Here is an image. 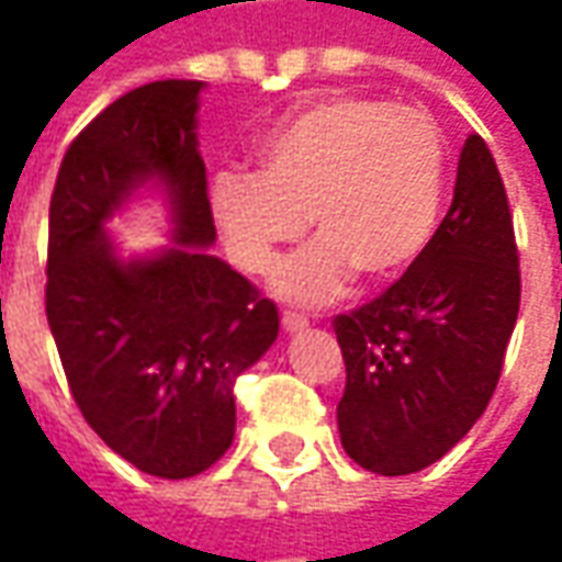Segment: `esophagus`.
Segmentation results:
<instances>
[{
  "instance_id": "34e87169",
  "label": "esophagus",
  "mask_w": 562,
  "mask_h": 562,
  "mask_svg": "<svg viewBox=\"0 0 562 562\" xmlns=\"http://www.w3.org/2000/svg\"><path fill=\"white\" fill-rule=\"evenodd\" d=\"M310 322L304 316H297V313H282V330L285 334H297V330H304Z\"/></svg>"
}]
</instances>
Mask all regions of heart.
Wrapping results in <instances>:
<instances>
[{"label": "heart", "mask_w": 562, "mask_h": 562, "mask_svg": "<svg viewBox=\"0 0 562 562\" xmlns=\"http://www.w3.org/2000/svg\"><path fill=\"white\" fill-rule=\"evenodd\" d=\"M446 198V144L413 108L334 95L301 108L258 144L256 173H220L210 213L228 258L268 273L304 220L318 240L277 273V292L325 304L355 273L394 282L430 246Z\"/></svg>", "instance_id": "obj_1"}]
</instances>
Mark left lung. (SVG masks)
<instances>
[{
    "instance_id": "left-lung-1",
    "label": "left lung",
    "mask_w": 562,
    "mask_h": 562,
    "mask_svg": "<svg viewBox=\"0 0 562 562\" xmlns=\"http://www.w3.org/2000/svg\"><path fill=\"white\" fill-rule=\"evenodd\" d=\"M518 304L506 186L487 144L470 135L424 256L376 301L334 318L346 454L379 475H409L458 446L494 397Z\"/></svg>"
}]
</instances>
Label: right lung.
I'll return each mask as SVG.
<instances>
[{"instance_id":"add662e5","label":"right lung","mask_w":562,"mask_h":562,"mask_svg":"<svg viewBox=\"0 0 562 562\" xmlns=\"http://www.w3.org/2000/svg\"><path fill=\"white\" fill-rule=\"evenodd\" d=\"M201 90L156 80L120 95L71 140L50 198L44 304L68 389L104 446L159 479L228 451L234 382L280 334L277 304L210 256ZM147 188L169 204L172 244L120 257L106 222Z\"/></svg>"}]
</instances>
